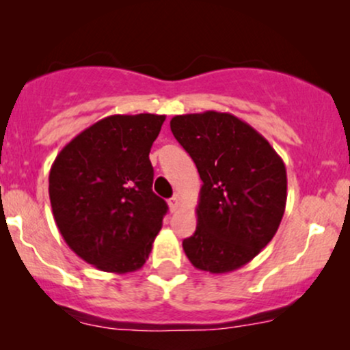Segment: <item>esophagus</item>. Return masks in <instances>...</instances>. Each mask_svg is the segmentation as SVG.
Segmentation results:
<instances>
[{
  "instance_id": "obj_1",
  "label": "esophagus",
  "mask_w": 350,
  "mask_h": 350,
  "mask_svg": "<svg viewBox=\"0 0 350 350\" xmlns=\"http://www.w3.org/2000/svg\"><path fill=\"white\" fill-rule=\"evenodd\" d=\"M167 204H170L171 212H176L179 208V198L178 196H174V198H171L170 200H167Z\"/></svg>"
}]
</instances>
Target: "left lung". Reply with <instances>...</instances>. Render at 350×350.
Instances as JSON below:
<instances>
[{"instance_id": "8db88e82", "label": "left lung", "mask_w": 350, "mask_h": 350, "mask_svg": "<svg viewBox=\"0 0 350 350\" xmlns=\"http://www.w3.org/2000/svg\"><path fill=\"white\" fill-rule=\"evenodd\" d=\"M171 131L198 166V227L183 242L198 270L228 273L270 243L286 207V167L255 128L232 113L176 115Z\"/></svg>"}]
</instances>
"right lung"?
<instances>
[{
	"instance_id": "add662e5",
	"label": "right lung",
	"mask_w": 350,
	"mask_h": 350,
	"mask_svg": "<svg viewBox=\"0 0 350 350\" xmlns=\"http://www.w3.org/2000/svg\"><path fill=\"white\" fill-rule=\"evenodd\" d=\"M164 115H111L60 150L49 172L57 228L83 262L136 271L150 256L167 206L152 192L150 151Z\"/></svg>"
}]
</instances>
